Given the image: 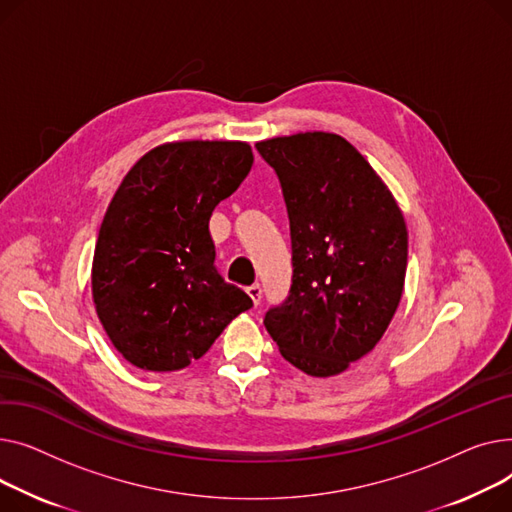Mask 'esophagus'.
Instances as JSON below:
<instances>
[{
  "instance_id": "34e87169",
  "label": "esophagus",
  "mask_w": 512,
  "mask_h": 512,
  "mask_svg": "<svg viewBox=\"0 0 512 512\" xmlns=\"http://www.w3.org/2000/svg\"><path fill=\"white\" fill-rule=\"evenodd\" d=\"M246 291H248V295L252 297L254 306H258V304H260V297H262V287H260L258 283H254V285H250Z\"/></svg>"
}]
</instances>
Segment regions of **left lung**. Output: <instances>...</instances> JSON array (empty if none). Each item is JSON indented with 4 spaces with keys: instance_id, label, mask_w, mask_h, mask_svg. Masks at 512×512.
I'll return each mask as SVG.
<instances>
[{
    "instance_id": "8db88e82",
    "label": "left lung",
    "mask_w": 512,
    "mask_h": 512,
    "mask_svg": "<svg viewBox=\"0 0 512 512\" xmlns=\"http://www.w3.org/2000/svg\"><path fill=\"white\" fill-rule=\"evenodd\" d=\"M281 179L293 285L264 326L291 366L314 378L345 372L393 320L407 273V225L382 177L333 132L256 142Z\"/></svg>"
}]
</instances>
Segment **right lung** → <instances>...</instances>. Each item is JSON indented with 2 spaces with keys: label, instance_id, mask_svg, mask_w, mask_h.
Wrapping results in <instances>:
<instances>
[{
  "label": "right lung",
  "instance_id": "obj_1",
  "mask_svg": "<svg viewBox=\"0 0 512 512\" xmlns=\"http://www.w3.org/2000/svg\"><path fill=\"white\" fill-rule=\"evenodd\" d=\"M254 163L242 140H173L115 190L90 270L97 316L126 362L175 372L202 357L252 299L215 268L208 219Z\"/></svg>",
  "mask_w": 512,
  "mask_h": 512
}]
</instances>
